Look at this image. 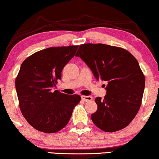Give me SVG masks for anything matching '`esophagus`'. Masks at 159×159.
I'll return each instance as SVG.
<instances>
[{"label":"esophagus","instance_id":"esophagus-1","mask_svg":"<svg viewBox=\"0 0 159 159\" xmlns=\"http://www.w3.org/2000/svg\"><path fill=\"white\" fill-rule=\"evenodd\" d=\"M81 98L84 101H86V102L91 101L93 100V98L91 96H89V95H82Z\"/></svg>","mask_w":159,"mask_h":159}]
</instances>
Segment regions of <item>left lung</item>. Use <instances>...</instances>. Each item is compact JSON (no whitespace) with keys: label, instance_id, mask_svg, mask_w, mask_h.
I'll return each mask as SVG.
<instances>
[{"label":"left lung","instance_id":"1","mask_svg":"<svg viewBox=\"0 0 159 159\" xmlns=\"http://www.w3.org/2000/svg\"><path fill=\"white\" fill-rule=\"evenodd\" d=\"M75 56L88 65L95 79L108 83L104 99L95 98L93 123L108 132L129 125L140 109L145 83L136 58L127 50L101 43L80 45Z\"/></svg>","mask_w":159,"mask_h":159}]
</instances>
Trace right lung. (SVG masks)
<instances>
[{
	"label": "right lung",
	"mask_w": 159,
	"mask_h": 159,
	"mask_svg": "<svg viewBox=\"0 0 159 159\" xmlns=\"http://www.w3.org/2000/svg\"><path fill=\"white\" fill-rule=\"evenodd\" d=\"M77 48L78 45L48 48L32 54L21 65L15 81L19 108L38 131L54 133L62 129L81 100L79 95L51 90Z\"/></svg>",
	"instance_id": "right-lung-1"
}]
</instances>
